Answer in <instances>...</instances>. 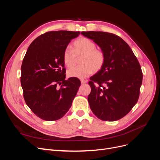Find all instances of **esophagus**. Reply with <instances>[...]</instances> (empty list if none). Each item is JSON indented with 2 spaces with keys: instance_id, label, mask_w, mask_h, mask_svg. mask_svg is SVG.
I'll list each match as a JSON object with an SVG mask.
<instances>
[{
  "instance_id": "1",
  "label": "esophagus",
  "mask_w": 160,
  "mask_h": 160,
  "mask_svg": "<svg viewBox=\"0 0 160 160\" xmlns=\"http://www.w3.org/2000/svg\"><path fill=\"white\" fill-rule=\"evenodd\" d=\"M87 82H88V81H87V80H84V79H81V84H85V83H87Z\"/></svg>"
}]
</instances>
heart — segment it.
I'll return each instance as SVG.
<instances>
[{"label":"heart","mask_w":160,"mask_h":160,"mask_svg":"<svg viewBox=\"0 0 160 160\" xmlns=\"http://www.w3.org/2000/svg\"><path fill=\"white\" fill-rule=\"evenodd\" d=\"M95 43L88 38L82 37L73 42V51L70 47H67L62 53V61L67 67L74 66L77 57L82 55L80 59L81 65L72 67L67 71L69 77L84 79L93 73L100 71L105 62L104 52L96 49Z\"/></svg>","instance_id":"b5f03b06"}]
</instances>
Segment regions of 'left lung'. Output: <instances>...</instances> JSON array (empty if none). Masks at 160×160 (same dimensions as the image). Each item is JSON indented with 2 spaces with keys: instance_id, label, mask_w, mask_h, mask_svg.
<instances>
[{
  "instance_id": "8db88e82",
  "label": "left lung",
  "mask_w": 160,
  "mask_h": 160,
  "mask_svg": "<svg viewBox=\"0 0 160 160\" xmlns=\"http://www.w3.org/2000/svg\"><path fill=\"white\" fill-rule=\"evenodd\" d=\"M97 43L105 55L103 67L89 81L90 108L99 119L113 122L123 118L137 103L143 73L128 43L113 33L82 32Z\"/></svg>"
}]
</instances>
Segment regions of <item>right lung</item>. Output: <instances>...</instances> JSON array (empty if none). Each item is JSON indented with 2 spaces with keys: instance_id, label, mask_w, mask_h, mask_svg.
<instances>
[{
  "instance_id": "right-lung-1",
  "label": "right lung",
  "mask_w": 160,
  "mask_h": 160,
  "mask_svg": "<svg viewBox=\"0 0 160 160\" xmlns=\"http://www.w3.org/2000/svg\"><path fill=\"white\" fill-rule=\"evenodd\" d=\"M80 32L49 31L28 47L21 65V84L26 104L45 121L61 119L69 111L81 81L65 79L62 53Z\"/></svg>"
}]
</instances>
